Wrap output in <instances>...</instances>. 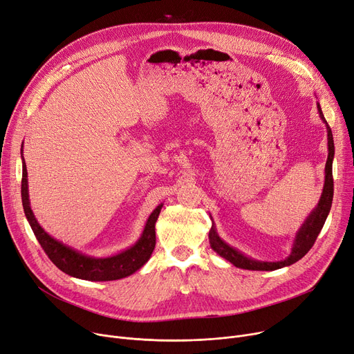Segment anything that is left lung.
I'll return each instance as SVG.
<instances>
[{"instance_id": "8db88e82", "label": "left lung", "mask_w": 354, "mask_h": 354, "mask_svg": "<svg viewBox=\"0 0 354 354\" xmlns=\"http://www.w3.org/2000/svg\"><path fill=\"white\" fill-rule=\"evenodd\" d=\"M317 111L322 118V121L326 124V130H327V161H326V169H324V185H323V193L320 196V200L317 205L313 209L304 223L300 225L297 230L293 245H292V252H290L288 257L280 261H259L252 257H247L241 252H239L237 248L232 247L230 244H227L224 240L220 239V236L216 232V225L213 223L212 230L209 233V240L210 245L213 250L225 259L227 261H230L239 268L244 270H259V272H273V270L286 267V266H292L296 261H299L301 257L306 256V253L313 247L319 233L322 232V228L324 225V221L330 213L331 209V201H333V158H335V141H333V134H331V130L328 127V124L323 115L320 104L317 102Z\"/></svg>"}]
</instances>
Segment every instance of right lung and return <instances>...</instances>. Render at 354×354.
<instances>
[{"label": "right lung", "mask_w": 354, "mask_h": 354, "mask_svg": "<svg viewBox=\"0 0 354 354\" xmlns=\"http://www.w3.org/2000/svg\"><path fill=\"white\" fill-rule=\"evenodd\" d=\"M23 151V150H21ZM23 158V181H21V198H23V207L26 217L32 228V232L43 247L46 254L50 260L66 274L88 280V281H110L118 280L136 273L151 257V253L156 247V221L161 212L162 204H158L150 217L145 221L144 230L140 239L126 250H122L117 254L107 257H94L74 250L73 247L61 243L51 237L48 233L43 230L31 210L30 196H28V176L26 161Z\"/></svg>", "instance_id": "obj_1"}]
</instances>
